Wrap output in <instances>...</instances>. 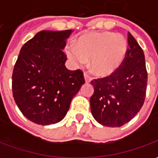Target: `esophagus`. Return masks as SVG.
I'll return each instance as SVG.
<instances>
[{
	"mask_svg": "<svg viewBox=\"0 0 158 158\" xmlns=\"http://www.w3.org/2000/svg\"><path fill=\"white\" fill-rule=\"evenodd\" d=\"M84 77H85V80L86 83H89L91 81V78L87 73H84Z\"/></svg>",
	"mask_w": 158,
	"mask_h": 158,
	"instance_id": "1",
	"label": "esophagus"
}]
</instances>
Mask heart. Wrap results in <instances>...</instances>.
<instances>
[{
	"label": "heart",
	"instance_id": "heart-1",
	"mask_svg": "<svg viewBox=\"0 0 158 158\" xmlns=\"http://www.w3.org/2000/svg\"><path fill=\"white\" fill-rule=\"evenodd\" d=\"M128 44L124 37L111 32H95L81 36L75 47L70 46L67 54L73 62L82 65L90 60L95 74L106 76L118 69L125 58Z\"/></svg>",
	"mask_w": 158,
	"mask_h": 158
}]
</instances>
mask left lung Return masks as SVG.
<instances>
[{
	"label": "left lung",
	"instance_id": "left-lung-1",
	"mask_svg": "<svg viewBox=\"0 0 158 158\" xmlns=\"http://www.w3.org/2000/svg\"><path fill=\"white\" fill-rule=\"evenodd\" d=\"M126 56L113 74L94 79L90 110L94 118L106 127H121L142 107L146 97L147 72L145 55L129 32Z\"/></svg>",
	"mask_w": 158,
	"mask_h": 158
}]
</instances>
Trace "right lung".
I'll return each instance as SVG.
<instances>
[{
  "instance_id": "right-lung-1",
  "label": "right lung",
  "mask_w": 158,
  "mask_h": 158,
  "mask_svg": "<svg viewBox=\"0 0 158 158\" xmlns=\"http://www.w3.org/2000/svg\"><path fill=\"white\" fill-rule=\"evenodd\" d=\"M73 32L42 30L20 50L12 73V94L24 117L37 124L62 121L85 84L81 70L65 66L63 50Z\"/></svg>"
}]
</instances>
